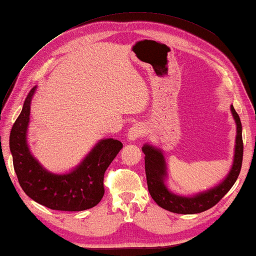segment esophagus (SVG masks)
Here are the masks:
<instances>
[{"instance_id": "34e87169", "label": "esophagus", "mask_w": 256, "mask_h": 256, "mask_svg": "<svg viewBox=\"0 0 256 256\" xmlns=\"http://www.w3.org/2000/svg\"><path fill=\"white\" fill-rule=\"evenodd\" d=\"M144 133V128L142 125L140 124H135L133 126L128 130V138L130 140H135L140 138L142 136Z\"/></svg>"}]
</instances>
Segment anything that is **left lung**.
<instances>
[{
    "label": "left lung",
    "mask_w": 256,
    "mask_h": 256,
    "mask_svg": "<svg viewBox=\"0 0 256 256\" xmlns=\"http://www.w3.org/2000/svg\"><path fill=\"white\" fill-rule=\"evenodd\" d=\"M231 111L236 123V144L232 170L219 186L196 194L194 197H182L174 194L165 187L164 177L166 176V166L164 156L160 150L153 146H143L142 150L145 154V172L148 192L155 202L162 209L180 214H200L218 204L234 184L242 167L243 140L240 116L233 106H231Z\"/></svg>",
    "instance_id": "obj_1"
}]
</instances>
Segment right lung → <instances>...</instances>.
<instances>
[{
    "instance_id": "right-lung-1",
    "label": "right lung",
    "mask_w": 256,
    "mask_h": 256,
    "mask_svg": "<svg viewBox=\"0 0 256 256\" xmlns=\"http://www.w3.org/2000/svg\"><path fill=\"white\" fill-rule=\"evenodd\" d=\"M35 89L34 86L27 94L10 134L14 170L20 187L30 198L52 210L90 209L99 204L104 194V172L123 144L113 138L102 140L74 172L66 175H54L45 170L30 155L26 143L30 101Z\"/></svg>"
}]
</instances>
